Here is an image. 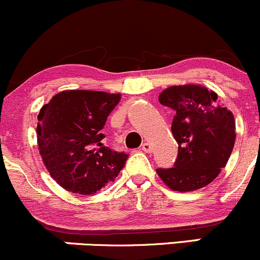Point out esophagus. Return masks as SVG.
Here are the masks:
<instances>
[{
	"mask_svg": "<svg viewBox=\"0 0 260 260\" xmlns=\"http://www.w3.org/2000/svg\"><path fill=\"white\" fill-rule=\"evenodd\" d=\"M142 150L145 153H152L153 152V147L150 145L148 142H144L143 144H142Z\"/></svg>",
	"mask_w": 260,
	"mask_h": 260,
	"instance_id": "34e87169",
	"label": "esophagus"
}]
</instances>
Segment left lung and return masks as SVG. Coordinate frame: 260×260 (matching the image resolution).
Wrapping results in <instances>:
<instances>
[{"instance_id":"8db88e82","label":"left lung","mask_w":260,"mask_h":260,"mask_svg":"<svg viewBox=\"0 0 260 260\" xmlns=\"http://www.w3.org/2000/svg\"><path fill=\"white\" fill-rule=\"evenodd\" d=\"M217 93L201 85H179L159 95L162 106L173 108L172 132L178 158L169 169H156L167 186L187 192L215 180L226 167L236 141V121Z\"/></svg>"}]
</instances>
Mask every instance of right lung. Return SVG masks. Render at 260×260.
I'll return each instance as SVG.
<instances>
[{"mask_svg":"<svg viewBox=\"0 0 260 260\" xmlns=\"http://www.w3.org/2000/svg\"><path fill=\"white\" fill-rule=\"evenodd\" d=\"M121 93L67 90L41 108L37 124L39 154L61 187L93 195L115 180L128 154L105 147L102 128Z\"/></svg>","mask_w":260,"mask_h":260,"instance_id":"obj_1","label":"right lung"}]
</instances>
